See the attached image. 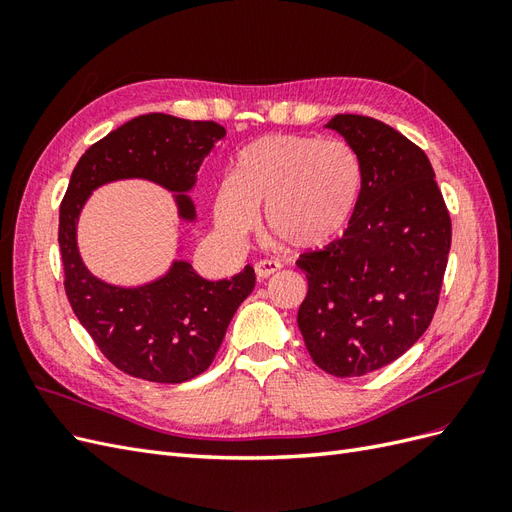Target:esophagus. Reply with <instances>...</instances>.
Returning <instances> with one entry per match:
<instances>
[{"instance_id": "obj_1", "label": "esophagus", "mask_w": 512, "mask_h": 512, "mask_svg": "<svg viewBox=\"0 0 512 512\" xmlns=\"http://www.w3.org/2000/svg\"><path fill=\"white\" fill-rule=\"evenodd\" d=\"M256 277L258 280H267V277H271L273 273H277L282 269V262L280 260H269V258H265V260H258L256 262Z\"/></svg>"}]
</instances>
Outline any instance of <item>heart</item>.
I'll use <instances>...</instances> for the list:
<instances>
[{
	"label": "heart",
	"instance_id": "1",
	"mask_svg": "<svg viewBox=\"0 0 512 512\" xmlns=\"http://www.w3.org/2000/svg\"><path fill=\"white\" fill-rule=\"evenodd\" d=\"M361 185L359 153L342 138L265 136L239 151L230 179L215 192V224L228 237H245L267 209L273 237L314 250L346 230Z\"/></svg>",
	"mask_w": 512,
	"mask_h": 512
}]
</instances>
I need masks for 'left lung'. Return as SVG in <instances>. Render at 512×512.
I'll list each match as a JSON object with an SVG mask.
<instances>
[{
    "mask_svg": "<svg viewBox=\"0 0 512 512\" xmlns=\"http://www.w3.org/2000/svg\"><path fill=\"white\" fill-rule=\"evenodd\" d=\"M363 166L346 232L299 256L307 297L299 331L331 376H365L399 359L436 314L451 250V215L429 158L404 134L363 115H335Z\"/></svg>",
    "mask_w": 512,
    "mask_h": 512,
    "instance_id": "obj_1",
    "label": "left lung"
}]
</instances>
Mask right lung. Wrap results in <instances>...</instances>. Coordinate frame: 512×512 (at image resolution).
<instances>
[{"label": "right lung", "instance_id": "1", "mask_svg": "<svg viewBox=\"0 0 512 512\" xmlns=\"http://www.w3.org/2000/svg\"><path fill=\"white\" fill-rule=\"evenodd\" d=\"M226 136L215 121L164 113L134 117L91 145L72 170L59 207V250L72 312L100 352L119 371L149 382L179 384L213 363L237 307L254 290L247 265L230 280L207 282L190 262H175L162 280L117 288L91 275L76 247V220L98 185L141 177L170 192H188L213 145ZM179 215L194 220V205L177 194Z\"/></svg>", "mask_w": 512, "mask_h": 512}]
</instances>
